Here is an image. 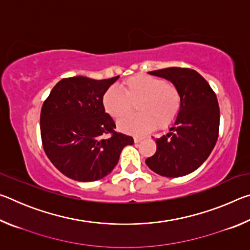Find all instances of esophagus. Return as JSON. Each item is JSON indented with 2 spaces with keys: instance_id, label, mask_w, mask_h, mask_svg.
Returning a JSON list of instances; mask_svg holds the SVG:
<instances>
[{
  "instance_id": "esophagus-1",
  "label": "esophagus",
  "mask_w": 250,
  "mask_h": 250,
  "mask_svg": "<svg viewBox=\"0 0 250 250\" xmlns=\"http://www.w3.org/2000/svg\"><path fill=\"white\" fill-rule=\"evenodd\" d=\"M134 143H139V142H141L142 141V138H139V137H134Z\"/></svg>"
}]
</instances>
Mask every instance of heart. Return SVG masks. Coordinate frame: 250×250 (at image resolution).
Listing matches in <instances>:
<instances>
[{
  "instance_id": "1",
  "label": "heart",
  "mask_w": 250,
  "mask_h": 250,
  "mask_svg": "<svg viewBox=\"0 0 250 250\" xmlns=\"http://www.w3.org/2000/svg\"><path fill=\"white\" fill-rule=\"evenodd\" d=\"M103 108L112 119L127 115L134 105L137 116L119 121L120 130L126 133L146 134L156 125L164 129L179 115L182 97L177 87L162 78L149 75H135L121 83L120 89L109 88L103 96Z\"/></svg>"
}]
</instances>
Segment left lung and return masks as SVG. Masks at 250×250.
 <instances>
[{"mask_svg":"<svg viewBox=\"0 0 250 250\" xmlns=\"http://www.w3.org/2000/svg\"><path fill=\"white\" fill-rule=\"evenodd\" d=\"M149 74L170 80L176 86L182 105L170 132L156 139V152L146 163L159 175H188L205 162L216 145L219 130L216 95L193 69L170 67Z\"/></svg>","mask_w":250,"mask_h":250,"instance_id":"1","label":"left lung"}]
</instances>
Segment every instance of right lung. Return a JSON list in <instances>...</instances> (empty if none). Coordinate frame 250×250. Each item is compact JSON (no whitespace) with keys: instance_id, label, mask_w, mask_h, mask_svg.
<instances>
[{"instance_id":"obj_1","label":"right lung","mask_w":250,"mask_h":250,"mask_svg":"<svg viewBox=\"0 0 250 250\" xmlns=\"http://www.w3.org/2000/svg\"><path fill=\"white\" fill-rule=\"evenodd\" d=\"M119 78L95 80L83 76L56 83L41 111V135L46 155L71 180L92 182L108 175L132 137L116 132L103 108L105 90ZM108 134V138H104Z\"/></svg>"}]
</instances>
